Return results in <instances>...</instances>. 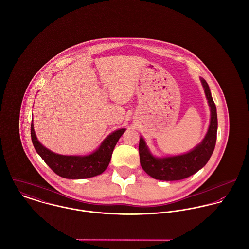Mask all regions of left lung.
Masks as SVG:
<instances>
[{
    "label": "left lung",
    "mask_w": 249,
    "mask_h": 249,
    "mask_svg": "<svg viewBox=\"0 0 249 249\" xmlns=\"http://www.w3.org/2000/svg\"><path fill=\"white\" fill-rule=\"evenodd\" d=\"M201 83L211 108V122L205 138L201 143L196 145L190 152L167 158L153 157L145 145L143 139L140 138V163L142 170L151 178L165 181L181 180L198 172L209 161L216 141L217 116L216 107L211 96L209 86L206 80L203 78H201Z\"/></svg>",
    "instance_id": "obj_1"
}]
</instances>
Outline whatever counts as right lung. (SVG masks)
<instances>
[{"label":"right lung","instance_id":"right-lung-1","mask_svg":"<svg viewBox=\"0 0 249 249\" xmlns=\"http://www.w3.org/2000/svg\"><path fill=\"white\" fill-rule=\"evenodd\" d=\"M124 131L125 129L122 128L111 133L99 149L90 155L65 156L52 152L43 146L36 138L34 124L32 123L31 125L32 141L37 153L56 175L69 179L90 178L103 174L109 165L116 143Z\"/></svg>","mask_w":249,"mask_h":249}]
</instances>
